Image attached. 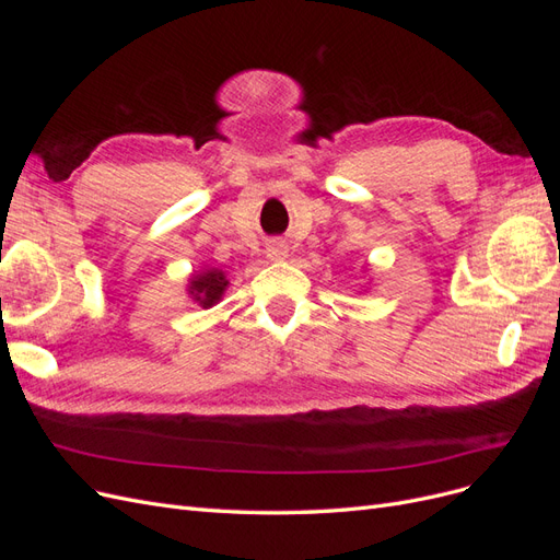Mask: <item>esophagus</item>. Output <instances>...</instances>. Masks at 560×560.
<instances>
[{
  "mask_svg": "<svg viewBox=\"0 0 560 560\" xmlns=\"http://www.w3.org/2000/svg\"><path fill=\"white\" fill-rule=\"evenodd\" d=\"M266 254H268V259L282 261V259H287V245H282V243H270L268 249H266Z\"/></svg>",
  "mask_w": 560,
  "mask_h": 560,
  "instance_id": "1",
  "label": "esophagus"
}]
</instances>
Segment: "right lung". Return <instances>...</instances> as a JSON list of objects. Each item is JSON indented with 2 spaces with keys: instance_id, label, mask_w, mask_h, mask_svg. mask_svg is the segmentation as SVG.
Returning <instances> with one entry per match:
<instances>
[{
  "instance_id": "add662e5",
  "label": "right lung",
  "mask_w": 560,
  "mask_h": 560,
  "mask_svg": "<svg viewBox=\"0 0 560 560\" xmlns=\"http://www.w3.org/2000/svg\"><path fill=\"white\" fill-rule=\"evenodd\" d=\"M229 287L226 276L217 268H206L202 273H196L189 282L191 299L202 308H212L217 301H222V294Z\"/></svg>"
}]
</instances>
